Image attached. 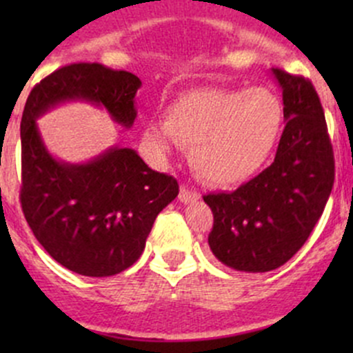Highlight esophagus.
<instances>
[{"label": "esophagus", "instance_id": "1", "mask_svg": "<svg viewBox=\"0 0 353 353\" xmlns=\"http://www.w3.org/2000/svg\"><path fill=\"white\" fill-rule=\"evenodd\" d=\"M199 198V194L196 193V191L193 190H188V188H181L179 191V201L181 203H191V201H196V199Z\"/></svg>", "mask_w": 353, "mask_h": 353}]
</instances>
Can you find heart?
<instances>
[{"instance_id":"heart-1","label":"heart","mask_w":353,"mask_h":353,"mask_svg":"<svg viewBox=\"0 0 353 353\" xmlns=\"http://www.w3.org/2000/svg\"><path fill=\"white\" fill-rule=\"evenodd\" d=\"M282 126V101L270 88H196L174 99L163 126L150 124L143 137L163 154L172 140L191 147V165L199 179L234 186L265 163Z\"/></svg>"}]
</instances>
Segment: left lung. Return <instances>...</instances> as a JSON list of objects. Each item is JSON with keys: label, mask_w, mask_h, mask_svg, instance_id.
I'll return each mask as SVG.
<instances>
[{"label": "left lung", "mask_w": 353, "mask_h": 353, "mask_svg": "<svg viewBox=\"0 0 353 353\" xmlns=\"http://www.w3.org/2000/svg\"><path fill=\"white\" fill-rule=\"evenodd\" d=\"M282 88L285 130L272 165L232 193L203 196L213 212L208 244L237 272L280 268L307 241L334 181L325 112L309 80L272 70Z\"/></svg>", "instance_id": "left-lung-1"}]
</instances>
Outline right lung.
I'll list each match as a JSON object with an SVG mask.
<instances>
[{
	"mask_svg": "<svg viewBox=\"0 0 353 353\" xmlns=\"http://www.w3.org/2000/svg\"><path fill=\"white\" fill-rule=\"evenodd\" d=\"M140 87V78L128 71L74 63L46 77L25 102L23 215L49 256L78 275L112 276L130 268L143 252L157 215L179 194V184L152 170L137 150L117 145L88 162L56 159L37 119L66 102H87L130 130Z\"/></svg>",
	"mask_w": 353,
	"mask_h": 353,
	"instance_id": "obj_1",
	"label": "right lung"
}]
</instances>
